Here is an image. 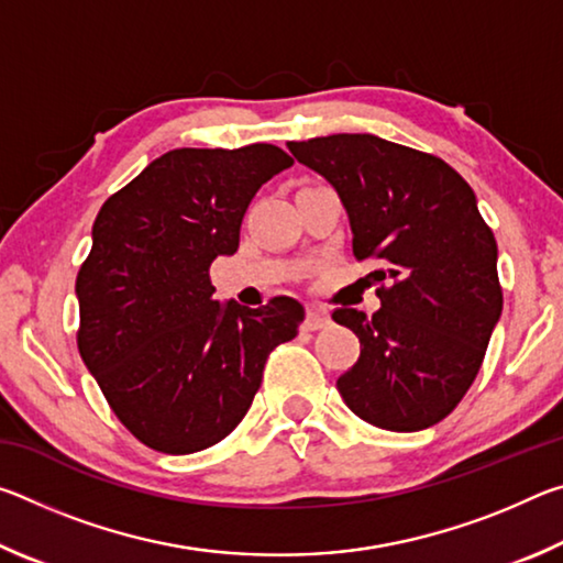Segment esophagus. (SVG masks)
I'll list each match as a JSON object with an SVG mask.
<instances>
[{
  "instance_id": "obj_1",
  "label": "esophagus",
  "mask_w": 563,
  "mask_h": 563,
  "mask_svg": "<svg viewBox=\"0 0 563 563\" xmlns=\"http://www.w3.org/2000/svg\"><path fill=\"white\" fill-rule=\"evenodd\" d=\"M325 325H330V316H328V310L316 308V305H312V308H308V316H305L302 328H305V330H310V332H316V330H322Z\"/></svg>"
}]
</instances>
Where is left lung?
Returning <instances> with one entry per match:
<instances>
[{
  "instance_id": "obj_1",
  "label": "left lung",
  "mask_w": 563,
  "mask_h": 563,
  "mask_svg": "<svg viewBox=\"0 0 563 563\" xmlns=\"http://www.w3.org/2000/svg\"><path fill=\"white\" fill-rule=\"evenodd\" d=\"M290 154L338 190L357 261L375 258L373 318L340 308L360 338L338 389L365 422L427 430L460 405L501 316L497 241L470 184L442 158L373 133L290 141Z\"/></svg>"
}]
</instances>
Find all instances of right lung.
Segmentation results:
<instances>
[{
	"instance_id": "add662e5",
	"label": "right lung",
	"mask_w": 563,
	"mask_h": 563,
	"mask_svg": "<svg viewBox=\"0 0 563 563\" xmlns=\"http://www.w3.org/2000/svg\"><path fill=\"white\" fill-rule=\"evenodd\" d=\"M292 158L271 144L174 148L113 194L76 275L79 352L121 424L164 454L213 446L245 417L271 352L298 335L292 298L213 300L258 188Z\"/></svg>"
}]
</instances>
